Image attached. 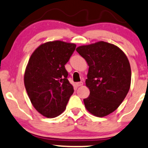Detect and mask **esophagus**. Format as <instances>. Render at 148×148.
Returning <instances> with one entry per match:
<instances>
[{"label":"esophagus","mask_w":148,"mask_h":148,"mask_svg":"<svg viewBox=\"0 0 148 148\" xmlns=\"http://www.w3.org/2000/svg\"><path fill=\"white\" fill-rule=\"evenodd\" d=\"M83 86V82H77L76 83V86L77 87H79V86Z\"/></svg>","instance_id":"34e87169"}]
</instances>
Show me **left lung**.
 <instances>
[{
    "label": "left lung",
    "instance_id": "8db88e82",
    "mask_svg": "<svg viewBox=\"0 0 148 148\" xmlns=\"http://www.w3.org/2000/svg\"><path fill=\"white\" fill-rule=\"evenodd\" d=\"M76 50L89 66L86 86L90 95L84 99L85 108L95 116H108L119 108L131 86L128 58L118 46L102 40Z\"/></svg>",
    "mask_w": 148,
    "mask_h": 148
}]
</instances>
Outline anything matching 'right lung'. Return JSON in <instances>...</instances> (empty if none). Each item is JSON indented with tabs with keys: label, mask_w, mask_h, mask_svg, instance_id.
Segmentation results:
<instances>
[{
	"label": "right lung",
	"mask_w": 148,
	"mask_h": 148,
	"mask_svg": "<svg viewBox=\"0 0 148 148\" xmlns=\"http://www.w3.org/2000/svg\"><path fill=\"white\" fill-rule=\"evenodd\" d=\"M76 46L62 40L48 41L40 44L29 58L24 86L34 108L45 117L61 114L74 92L64 65Z\"/></svg>",
	"instance_id": "right-lung-1"
}]
</instances>
